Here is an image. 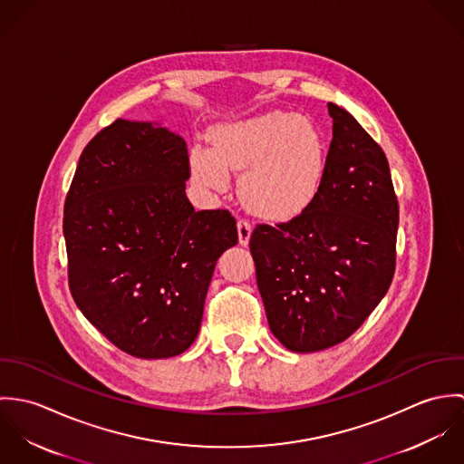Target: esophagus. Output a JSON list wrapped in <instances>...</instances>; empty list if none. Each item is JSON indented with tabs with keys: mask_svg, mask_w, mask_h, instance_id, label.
<instances>
[{
	"mask_svg": "<svg viewBox=\"0 0 464 464\" xmlns=\"http://www.w3.org/2000/svg\"><path fill=\"white\" fill-rule=\"evenodd\" d=\"M237 236H239V245L241 246H248L250 243V236H252V225L245 219L237 221Z\"/></svg>",
	"mask_w": 464,
	"mask_h": 464,
	"instance_id": "esophagus-1",
	"label": "esophagus"
}]
</instances>
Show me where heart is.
<instances>
[{
  "mask_svg": "<svg viewBox=\"0 0 464 464\" xmlns=\"http://www.w3.org/2000/svg\"><path fill=\"white\" fill-rule=\"evenodd\" d=\"M212 150L189 153L193 180L225 193L228 171H241L239 195L257 216L282 221L304 212L324 184L327 146L324 133L307 118L265 112L223 123L210 133Z\"/></svg>",
  "mask_w": 464,
  "mask_h": 464,
  "instance_id": "1",
  "label": "heart"
}]
</instances>
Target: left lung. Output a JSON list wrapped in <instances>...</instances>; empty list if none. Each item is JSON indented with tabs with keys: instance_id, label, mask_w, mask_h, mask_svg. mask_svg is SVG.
Masks as SVG:
<instances>
[{
	"instance_id": "1",
	"label": "left lung",
	"mask_w": 464,
	"mask_h": 464,
	"mask_svg": "<svg viewBox=\"0 0 464 464\" xmlns=\"http://www.w3.org/2000/svg\"><path fill=\"white\" fill-rule=\"evenodd\" d=\"M320 193L287 223L250 237L273 335L291 352L331 348L357 331L395 273L398 201L382 148L335 103Z\"/></svg>"
}]
</instances>
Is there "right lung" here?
Here are the masks:
<instances>
[{"mask_svg": "<svg viewBox=\"0 0 464 464\" xmlns=\"http://www.w3.org/2000/svg\"><path fill=\"white\" fill-rule=\"evenodd\" d=\"M188 180L184 137L118 120L85 146L67 193L71 295L133 357L166 359L195 343L216 261L237 245L230 212H197Z\"/></svg>", "mask_w": 464, "mask_h": 464, "instance_id": "1", "label": "right lung"}]
</instances>
